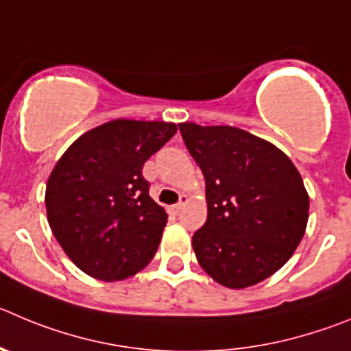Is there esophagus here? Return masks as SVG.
Segmentation results:
<instances>
[{"label": "esophagus", "mask_w": 351, "mask_h": 351, "mask_svg": "<svg viewBox=\"0 0 351 351\" xmlns=\"http://www.w3.org/2000/svg\"><path fill=\"white\" fill-rule=\"evenodd\" d=\"M188 200H189V198L186 197V195H181V200H179V204H176V205H172V207H169L170 214H179V212H181V208L184 207L186 204H188Z\"/></svg>", "instance_id": "1"}]
</instances>
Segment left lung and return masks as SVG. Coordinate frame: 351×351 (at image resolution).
Here are the masks:
<instances>
[{
	"instance_id": "left-lung-1",
	"label": "left lung",
	"mask_w": 351,
	"mask_h": 351,
	"mask_svg": "<svg viewBox=\"0 0 351 351\" xmlns=\"http://www.w3.org/2000/svg\"><path fill=\"white\" fill-rule=\"evenodd\" d=\"M205 178L207 221L193 250L208 276L230 289L266 280L304 237L310 197L287 154L228 125L179 123Z\"/></svg>"
}]
</instances>
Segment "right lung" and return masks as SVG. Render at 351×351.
I'll use <instances>...</instances> for the list:
<instances>
[{
  "instance_id": "1",
  "label": "right lung",
  "mask_w": 351,
  "mask_h": 351,
  "mask_svg": "<svg viewBox=\"0 0 351 351\" xmlns=\"http://www.w3.org/2000/svg\"><path fill=\"white\" fill-rule=\"evenodd\" d=\"M176 132L167 121H108L78 137L53 167L48 224L86 275L125 280L153 259L169 215L149 197L143 167Z\"/></svg>"
}]
</instances>
